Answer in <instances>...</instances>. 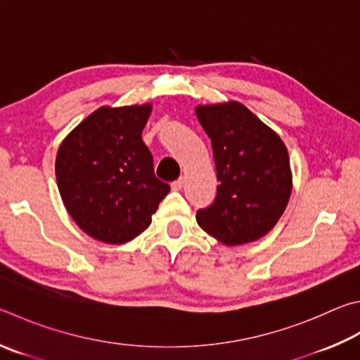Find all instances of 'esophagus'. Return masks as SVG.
<instances>
[{
	"label": "esophagus",
	"mask_w": 360,
	"mask_h": 360,
	"mask_svg": "<svg viewBox=\"0 0 360 360\" xmlns=\"http://www.w3.org/2000/svg\"><path fill=\"white\" fill-rule=\"evenodd\" d=\"M182 186H184V179L179 178L178 181H174V182H173V184H172V188H173L174 192H178V191H181V188H182Z\"/></svg>",
	"instance_id": "1"
}]
</instances>
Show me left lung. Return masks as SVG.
I'll use <instances>...</instances> for the list:
<instances>
[{
    "instance_id": "left-lung-1",
    "label": "left lung",
    "mask_w": 360,
    "mask_h": 360,
    "mask_svg": "<svg viewBox=\"0 0 360 360\" xmlns=\"http://www.w3.org/2000/svg\"><path fill=\"white\" fill-rule=\"evenodd\" d=\"M212 143L217 197L197 212L198 225L225 245L253 243L285 212L292 191L288 149L240 102L195 108Z\"/></svg>"
}]
</instances>
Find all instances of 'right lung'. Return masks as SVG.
Instances as JSON below:
<instances>
[{"label":"right lung","instance_id":"1","mask_svg":"<svg viewBox=\"0 0 360 360\" xmlns=\"http://www.w3.org/2000/svg\"><path fill=\"white\" fill-rule=\"evenodd\" d=\"M151 103L101 107L58 148V191L75 224L105 244H126L151 225L169 192L141 140Z\"/></svg>","mask_w":360,"mask_h":360}]
</instances>
